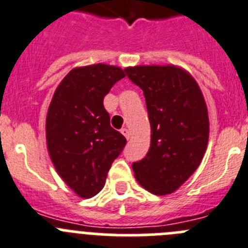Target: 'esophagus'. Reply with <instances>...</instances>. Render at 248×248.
Here are the masks:
<instances>
[{"instance_id":"obj_1","label":"esophagus","mask_w":248,"mask_h":248,"mask_svg":"<svg viewBox=\"0 0 248 248\" xmlns=\"http://www.w3.org/2000/svg\"><path fill=\"white\" fill-rule=\"evenodd\" d=\"M121 133L127 138V140H129V137H131V133H129V131L127 128H122Z\"/></svg>"}]
</instances>
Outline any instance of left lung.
Here are the masks:
<instances>
[{
    "label": "left lung",
    "mask_w": 248,
    "mask_h": 248,
    "mask_svg": "<svg viewBox=\"0 0 248 248\" xmlns=\"http://www.w3.org/2000/svg\"><path fill=\"white\" fill-rule=\"evenodd\" d=\"M142 89L151 124V147L132 164L135 178L155 195L179 189L200 166L209 140V116L198 82L175 65L124 69Z\"/></svg>",
    "instance_id": "obj_1"
}]
</instances>
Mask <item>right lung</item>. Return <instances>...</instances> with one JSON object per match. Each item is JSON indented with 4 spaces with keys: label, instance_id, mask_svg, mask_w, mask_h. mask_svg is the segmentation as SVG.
I'll return each mask as SVG.
<instances>
[{
    "label": "right lung",
    "instance_id": "add662e5",
    "mask_svg": "<svg viewBox=\"0 0 248 248\" xmlns=\"http://www.w3.org/2000/svg\"><path fill=\"white\" fill-rule=\"evenodd\" d=\"M124 78L108 64L79 66L62 80L49 105L46 148L59 177L80 198H93L104 188L108 171L126 144L110 126L104 97Z\"/></svg>",
    "mask_w": 248,
    "mask_h": 248
}]
</instances>
